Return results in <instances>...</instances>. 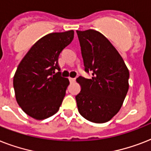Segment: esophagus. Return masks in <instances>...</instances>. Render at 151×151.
Instances as JSON below:
<instances>
[{
  "label": "esophagus",
  "instance_id": "34e87169",
  "mask_svg": "<svg viewBox=\"0 0 151 151\" xmlns=\"http://www.w3.org/2000/svg\"><path fill=\"white\" fill-rule=\"evenodd\" d=\"M69 80H70V83H73L75 81L76 78H69Z\"/></svg>",
  "mask_w": 151,
  "mask_h": 151
}]
</instances>
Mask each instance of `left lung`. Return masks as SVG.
<instances>
[{"label": "left lung", "instance_id": "1", "mask_svg": "<svg viewBox=\"0 0 151 151\" xmlns=\"http://www.w3.org/2000/svg\"><path fill=\"white\" fill-rule=\"evenodd\" d=\"M85 71L92 78H77L79 113L95 123L110 121L122 107L129 90V72L124 60L105 36L94 29L77 30Z\"/></svg>", "mask_w": 151, "mask_h": 151}]
</instances>
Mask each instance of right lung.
<instances>
[{
	"label": "right lung",
	"instance_id": "obj_1",
	"mask_svg": "<svg viewBox=\"0 0 151 151\" xmlns=\"http://www.w3.org/2000/svg\"><path fill=\"white\" fill-rule=\"evenodd\" d=\"M73 35V30L47 34L32 46L18 66L13 79L16 101L34 119L51 117L61 106L70 81L61 76L58 59Z\"/></svg>",
	"mask_w": 151,
	"mask_h": 151
}]
</instances>
